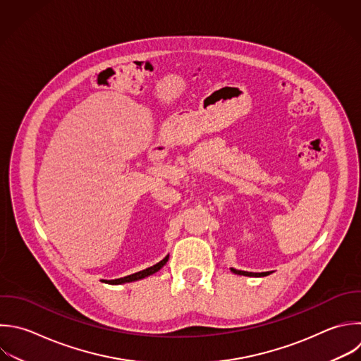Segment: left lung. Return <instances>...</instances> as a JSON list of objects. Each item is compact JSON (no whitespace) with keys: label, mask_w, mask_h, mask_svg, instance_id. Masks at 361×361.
<instances>
[{"label":"left lung","mask_w":361,"mask_h":361,"mask_svg":"<svg viewBox=\"0 0 361 361\" xmlns=\"http://www.w3.org/2000/svg\"><path fill=\"white\" fill-rule=\"evenodd\" d=\"M231 271L234 274L247 275V276H265V275H269V272H247V271H240V269H234V268H231Z\"/></svg>","instance_id":"left-lung-1"}]
</instances>
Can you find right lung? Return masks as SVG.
Returning <instances> with one entry per match:
<instances>
[{"instance_id":"obj_1","label":"right lung","mask_w":361,"mask_h":361,"mask_svg":"<svg viewBox=\"0 0 361 361\" xmlns=\"http://www.w3.org/2000/svg\"><path fill=\"white\" fill-rule=\"evenodd\" d=\"M168 258H169V255H166L162 261H159L158 264H155V265H152V267H149V268H147V269H142V271H140V272H135V274H131V275H128V276H124V278H118V279H111V281H106V282H109V283H124V282H131V281H137V279H141V278H145V276H148V275H152V274H155L157 271H159L165 264H166V261H168Z\"/></svg>"}]
</instances>
